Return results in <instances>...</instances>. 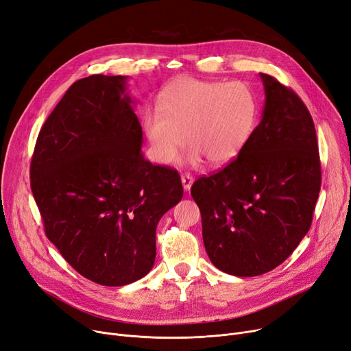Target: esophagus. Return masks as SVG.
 <instances>
[{
	"label": "esophagus",
	"instance_id": "1",
	"mask_svg": "<svg viewBox=\"0 0 351 351\" xmlns=\"http://www.w3.org/2000/svg\"><path fill=\"white\" fill-rule=\"evenodd\" d=\"M181 182H182L184 191H190L191 185H193V182H194V178H193V176H190V174H182V176H181Z\"/></svg>",
	"mask_w": 351,
	"mask_h": 351
}]
</instances>
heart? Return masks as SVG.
Segmentation results:
<instances>
[{
	"label": "heart",
	"mask_w": 351,
	"mask_h": 351,
	"mask_svg": "<svg viewBox=\"0 0 351 351\" xmlns=\"http://www.w3.org/2000/svg\"><path fill=\"white\" fill-rule=\"evenodd\" d=\"M157 106L144 116V133L160 164L177 158L187 136L191 164L205 158L223 166L248 143L256 119L254 93L241 82L181 76L162 89Z\"/></svg>",
	"instance_id": "b5f03b06"
}]
</instances>
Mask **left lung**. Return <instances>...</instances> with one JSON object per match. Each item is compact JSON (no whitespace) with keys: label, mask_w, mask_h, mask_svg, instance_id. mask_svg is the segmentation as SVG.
<instances>
[{"label":"left lung","mask_w":351,"mask_h":351,"mask_svg":"<svg viewBox=\"0 0 351 351\" xmlns=\"http://www.w3.org/2000/svg\"><path fill=\"white\" fill-rule=\"evenodd\" d=\"M259 76L261 123L237 158L191 187L205 251L219 271L241 278L289 258L311 228L322 184L311 113L292 89Z\"/></svg>","instance_id":"left-lung-1"}]
</instances>
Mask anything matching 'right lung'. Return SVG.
<instances>
[{
	"label": "right lung",
	"instance_id": "right-lung-1",
	"mask_svg": "<svg viewBox=\"0 0 351 351\" xmlns=\"http://www.w3.org/2000/svg\"><path fill=\"white\" fill-rule=\"evenodd\" d=\"M128 76L76 80L36 138L31 190L48 239L73 269L103 286L146 276L160 218L182 198L177 170L141 153Z\"/></svg>",
	"mask_w": 351,
	"mask_h": 351
}]
</instances>
